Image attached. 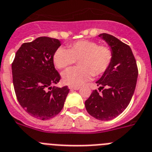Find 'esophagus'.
I'll return each mask as SVG.
<instances>
[{"mask_svg":"<svg viewBox=\"0 0 152 152\" xmlns=\"http://www.w3.org/2000/svg\"><path fill=\"white\" fill-rule=\"evenodd\" d=\"M69 89H70L71 91H73V90H78V89H80V87L79 86H69Z\"/></svg>","mask_w":152,"mask_h":152,"instance_id":"1","label":"esophagus"}]
</instances>
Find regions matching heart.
<instances>
[{"mask_svg":"<svg viewBox=\"0 0 152 152\" xmlns=\"http://www.w3.org/2000/svg\"><path fill=\"white\" fill-rule=\"evenodd\" d=\"M113 59V51L109 47L88 39L71 43L68 49L59 47L53 56L54 65L60 69H66L77 60L79 66L69 69L62 74L63 83L74 87L85 83L92 75L97 76L104 73Z\"/></svg>","mask_w":152,"mask_h":152,"instance_id":"b5f03b06","label":"heart"}]
</instances>
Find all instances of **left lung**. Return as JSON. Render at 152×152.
Instances as JSON below:
<instances>
[{
	"label": "left lung",
	"instance_id": "left-lung-1",
	"mask_svg": "<svg viewBox=\"0 0 152 152\" xmlns=\"http://www.w3.org/2000/svg\"><path fill=\"white\" fill-rule=\"evenodd\" d=\"M109 44L113 59L110 66L98 81L99 92L93 90L85 106L90 115L108 121L119 115L129 105L136 86L138 71L129 45L108 34L99 35Z\"/></svg>",
	"mask_w": 152,
	"mask_h": 152
}]
</instances>
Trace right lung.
Here are the masks:
<instances>
[{"instance_id":"obj_1","label":"right lung","mask_w":152,"mask_h":152,"mask_svg":"<svg viewBox=\"0 0 152 152\" xmlns=\"http://www.w3.org/2000/svg\"><path fill=\"white\" fill-rule=\"evenodd\" d=\"M57 39L40 37L21 45L12 63L13 84L20 105L38 119L53 118L63 109L69 89L52 87L60 80L53 56L60 47Z\"/></svg>"}]
</instances>
